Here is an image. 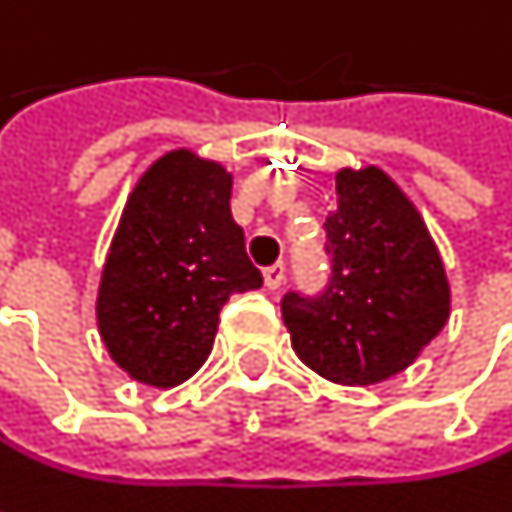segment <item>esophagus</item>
Returning a JSON list of instances; mask_svg holds the SVG:
<instances>
[{
	"label": "esophagus",
	"mask_w": 512,
	"mask_h": 512,
	"mask_svg": "<svg viewBox=\"0 0 512 512\" xmlns=\"http://www.w3.org/2000/svg\"><path fill=\"white\" fill-rule=\"evenodd\" d=\"M284 275H287V266L284 263H272V266L263 269V281H266L269 290H278L284 284Z\"/></svg>",
	"instance_id": "esophagus-1"
}]
</instances>
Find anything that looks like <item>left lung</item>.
I'll use <instances>...</instances> for the list:
<instances>
[{
    "instance_id": "left-lung-1",
    "label": "left lung",
    "mask_w": 512,
    "mask_h": 512,
    "mask_svg": "<svg viewBox=\"0 0 512 512\" xmlns=\"http://www.w3.org/2000/svg\"><path fill=\"white\" fill-rule=\"evenodd\" d=\"M335 180L338 207L323 225L332 275L320 293H284L281 317L314 373L373 385L442 332L451 290L427 225L388 174L344 168Z\"/></svg>"
}]
</instances>
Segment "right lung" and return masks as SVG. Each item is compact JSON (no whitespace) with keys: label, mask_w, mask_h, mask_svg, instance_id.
Returning a JSON list of instances; mask_svg holds the SVG:
<instances>
[{"label":"right lung","mask_w":512,"mask_h":512,"mask_svg":"<svg viewBox=\"0 0 512 512\" xmlns=\"http://www.w3.org/2000/svg\"><path fill=\"white\" fill-rule=\"evenodd\" d=\"M260 284L231 216V174L189 151L165 154L127 198L106 255L100 338L133 379L180 385L210 356L231 293Z\"/></svg>","instance_id":"add662e5"}]
</instances>
